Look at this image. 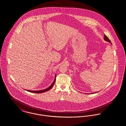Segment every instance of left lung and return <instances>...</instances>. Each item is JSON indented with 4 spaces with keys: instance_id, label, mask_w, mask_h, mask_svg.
<instances>
[{
    "instance_id": "left-lung-1",
    "label": "left lung",
    "mask_w": 126,
    "mask_h": 126,
    "mask_svg": "<svg viewBox=\"0 0 126 126\" xmlns=\"http://www.w3.org/2000/svg\"><path fill=\"white\" fill-rule=\"evenodd\" d=\"M104 40L105 41H107V42H109L111 44H112V43H111V41H110V39L107 37V36L105 35V34H104ZM97 92H92V93H97Z\"/></svg>"
}]
</instances>
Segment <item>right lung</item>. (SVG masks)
<instances>
[{"label":"right lung","instance_id":"1","mask_svg":"<svg viewBox=\"0 0 126 126\" xmlns=\"http://www.w3.org/2000/svg\"><path fill=\"white\" fill-rule=\"evenodd\" d=\"M56 75H55L54 80L53 81L52 84L50 85V86H49L48 88H46L45 89L42 90H39V91H31V90H26L27 92H32V93H43V92H47V91H49L50 89H51L53 87V85H54V84L55 83V80H56Z\"/></svg>","mask_w":126,"mask_h":126}]
</instances>
